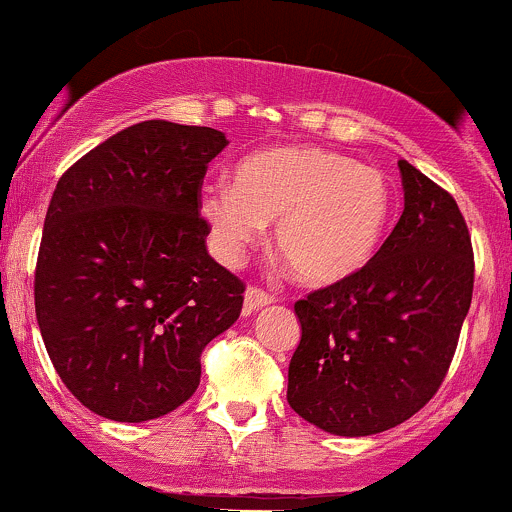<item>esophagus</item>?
<instances>
[{"label":"esophagus","mask_w":512,"mask_h":512,"mask_svg":"<svg viewBox=\"0 0 512 512\" xmlns=\"http://www.w3.org/2000/svg\"><path fill=\"white\" fill-rule=\"evenodd\" d=\"M268 303H273L271 293H266L263 288H256V286L246 288V293H244V313H246V316L256 313L258 308L268 306Z\"/></svg>","instance_id":"esophagus-1"}]
</instances>
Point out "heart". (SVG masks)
<instances>
[{
  "instance_id": "b5f03b06",
  "label": "heart",
  "mask_w": 512,
  "mask_h": 512,
  "mask_svg": "<svg viewBox=\"0 0 512 512\" xmlns=\"http://www.w3.org/2000/svg\"><path fill=\"white\" fill-rule=\"evenodd\" d=\"M386 176L313 146L246 156L231 181L199 194L211 246L224 263L244 258L276 221V246L311 286L348 281L371 263L391 219Z\"/></svg>"
}]
</instances>
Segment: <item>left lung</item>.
<instances>
[{
  "mask_svg": "<svg viewBox=\"0 0 512 512\" xmlns=\"http://www.w3.org/2000/svg\"><path fill=\"white\" fill-rule=\"evenodd\" d=\"M403 214L348 281L296 301L301 343L288 406L326 433H383L416 416L443 383L473 298V246L453 196L398 161Z\"/></svg>",
  "mask_w": 512,
  "mask_h": 512,
  "instance_id": "obj_1",
  "label": "left lung"
}]
</instances>
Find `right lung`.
I'll list each match as a JSON object with an SVG mask.
<instances>
[{
  "mask_svg": "<svg viewBox=\"0 0 512 512\" xmlns=\"http://www.w3.org/2000/svg\"><path fill=\"white\" fill-rule=\"evenodd\" d=\"M229 144L209 126L141 121L64 171L34 273L44 346L96 416L141 423L189 401L201 351L234 326L244 283L206 251L199 194Z\"/></svg>",
  "mask_w": 512,
  "mask_h": 512,
  "instance_id": "right-lung-1",
  "label": "right lung"
}]
</instances>
